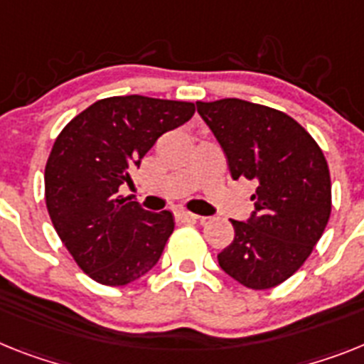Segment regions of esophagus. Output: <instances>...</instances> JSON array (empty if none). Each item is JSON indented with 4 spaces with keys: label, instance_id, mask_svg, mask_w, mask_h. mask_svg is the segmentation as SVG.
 Here are the masks:
<instances>
[{
    "label": "esophagus",
    "instance_id": "1",
    "mask_svg": "<svg viewBox=\"0 0 364 364\" xmlns=\"http://www.w3.org/2000/svg\"><path fill=\"white\" fill-rule=\"evenodd\" d=\"M177 218L183 220V222H203V216H198L194 213H188V210H179L177 213Z\"/></svg>",
    "mask_w": 364,
    "mask_h": 364
}]
</instances>
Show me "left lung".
Listing matches in <instances>:
<instances>
[{"instance_id":"8db88e82","label":"left lung","mask_w":364,"mask_h":364,"mask_svg":"<svg viewBox=\"0 0 364 364\" xmlns=\"http://www.w3.org/2000/svg\"><path fill=\"white\" fill-rule=\"evenodd\" d=\"M196 107L224 149L231 177L257 185L252 216L231 220L235 239L218 253L220 268L253 291L272 289L304 264L328 225L326 157L285 112L237 97Z\"/></svg>"}]
</instances>
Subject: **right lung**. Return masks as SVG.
I'll return each instance as SVG.
<instances>
[{
    "mask_svg": "<svg viewBox=\"0 0 364 364\" xmlns=\"http://www.w3.org/2000/svg\"><path fill=\"white\" fill-rule=\"evenodd\" d=\"M194 103L105 97L70 122L46 164V205L79 268L109 287L127 285L157 264L173 231L170 210L149 213L118 196L157 139L194 114Z\"/></svg>",
    "mask_w": 364,
    "mask_h": 364,
    "instance_id": "1",
    "label": "right lung"
}]
</instances>
